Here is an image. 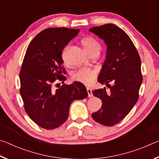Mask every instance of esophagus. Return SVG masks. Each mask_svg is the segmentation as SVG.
Masks as SVG:
<instances>
[{"mask_svg": "<svg viewBox=\"0 0 159 159\" xmlns=\"http://www.w3.org/2000/svg\"><path fill=\"white\" fill-rule=\"evenodd\" d=\"M87 92H88V97H89V98H91V97H93L92 90H91L90 88H87Z\"/></svg>", "mask_w": 159, "mask_h": 159, "instance_id": "obj_1", "label": "esophagus"}]
</instances>
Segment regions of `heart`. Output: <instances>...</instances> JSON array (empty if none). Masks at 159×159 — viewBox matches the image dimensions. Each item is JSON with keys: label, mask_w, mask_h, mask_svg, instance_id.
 <instances>
[{"label": "heart", "mask_w": 159, "mask_h": 159, "mask_svg": "<svg viewBox=\"0 0 159 159\" xmlns=\"http://www.w3.org/2000/svg\"><path fill=\"white\" fill-rule=\"evenodd\" d=\"M81 44L86 52L90 56L94 54L99 55L101 50L100 43L95 39L91 36L83 38L81 40ZM98 73V72L96 69H81L72 74V79L85 85H90L95 80Z\"/></svg>", "instance_id": "obj_1"}]
</instances>
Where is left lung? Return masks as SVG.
I'll return each instance as SVG.
<instances>
[{
  "instance_id": "left-lung-1",
  "label": "left lung",
  "mask_w": 159,
  "mask_h": 159,
  "mask_svg": "<svg viewBox=\"0 0 159 159\" xmlns=\"http://www.w3.org/2000/svg\"><path fill=\"white\" fill-rule=\"evenodd\" d=\"M89 31L107 45L106 59L98 80L110 89L109 93L105 87L92 92L102 102L101 109L92 117L102 125L112 126L122 120L138 100L142 83L141 60L130 37L117 26L107 24Z\"/></svg>"
}]
</instances>
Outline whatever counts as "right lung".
<instances>
[{
    "label": "right lung",
    "mask_w": 159,
    "mask_h": 159,
    "mask_svg": "<svg viewBox=\"0 0 159 159\" xmlns=\"http://www.w3.org/2000/svg\"><path fill=\"white\" fill-rule=\"evenodd\" d=\"M79 33V29L64 27L44 29L26 49L20 73V95L26 114L44 129L60 127L69 117L71 102L88 95L80 82L54 88L57 80L63 83L66 79L61 52Z\"/></svg>",
    "instance_id": "right-lung-1"
}]
</instances>
